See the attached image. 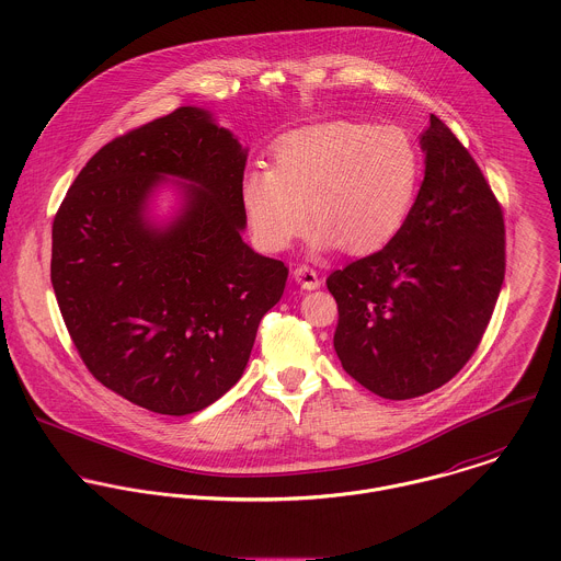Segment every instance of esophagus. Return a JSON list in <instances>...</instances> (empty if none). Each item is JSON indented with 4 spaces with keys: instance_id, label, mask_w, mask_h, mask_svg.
<instances>
[{
    "instance_id": "1",
    "label": "esophagus",
    "mask_w": 561,
    "mask_h": 561,
    "mask_svg": "<svg viewBox=\"0 0 561 561\" xmlns=\"http://www.w3.org/2000/svg\"><path fill=\"white\" fill-rule=\"evenodd\" d=\"M294 278L298 280V285L302 287V289H318L320 287V276H318V272L313 270V267H309V265H298L296 270H294Z\"/></svg>"
}]
</instances>
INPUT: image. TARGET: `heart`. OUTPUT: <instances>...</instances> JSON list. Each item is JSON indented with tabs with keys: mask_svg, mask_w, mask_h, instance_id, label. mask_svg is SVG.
Listing matches in <instances>:
<instances>
[{
	"mask_svg": "<svg viewBox=\"0 0 561 561\" xmlns=\"http://www.w3.org/2000/svg\"><path fill=\"white\" fill-rule=\"evenodd\" d=\"M419 163L396 127L334 121L285 134L272 147V170H250L241 205L254 240L278 252L309 222L320 248L345 243L371 252L393 240L405 222Z\"/></svg>",
	"mask_w": 561,
	"mask_h": 561,
	"instance_id": "b5f03b06",
	"label": "heart"
}]
</instances>
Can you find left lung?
I'll use <instances>...</instances> for the list:
<instances>
[{
  "mask_svg": "<svg viewBox=\"0 0 561 561\" xmlns=\"http://www.w3.org/2000/svg\"><path fill=\"white\" fill-rule=\"evenodd\" d=\"M425 176L398 236L328 276L343 369L385 400L449 382L476 354L505 276L503 209L478 161L430 116Z\"/></svg>",
  "mask_w": 561,
  "mask_h": 561,
  "instance_id": "8db88e82",
  "label": "left lung"
}]
</instances>
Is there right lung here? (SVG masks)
Listing matches in <instances>:
<instances>
[{
  "label": "right lung",
  "mask_w": 561,
  "mask_h": 561,
  "mask_svg": "<svg viewBox=\"0 0 561 561\" xmlns=\"http://www.w3.org/2000/svg\"><path fill=\"white\" fill-rule=\"evenodd\" d=\"M245 151L205 110L136 127L81 168L51 227V285L88 371L121 398L183 416L243 374L259 321L280 300L287 265L241 240ZM163 175L182 214L144 216Z\"/></svg>",
  "instance_id": "right-lung-1"
}]
</instances>
